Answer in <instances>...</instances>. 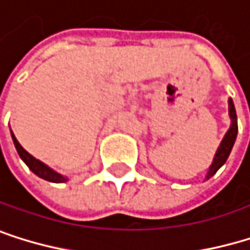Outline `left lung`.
I'll list each match as a JSON object with an SVG mask.
<instances>
[{
  "label": "left lung",
  "instance_id": "obj_1",
  "mask_svg": "<svg viewBox=\"0 0 250 250\" xmlns=\"http://www.w3.org/2000/svg\"><path fill=\"white\" fill-rule=\"evenodd\" d=\"M228 113H229V119H231V126L227 131L224 140L221 142V146L218 147V150L215 153L213 162H211V166H210V168L207 171L206 179H210L211 176H213L225 164L228 156H229V153H231V149L234 146V142H235V137H237V131H239V126H237V115H235L234 103H232L231 98L228 100Z\"/></svg>",
  "mask_w": 250,
  "mask_h": 250
}]
</instances>
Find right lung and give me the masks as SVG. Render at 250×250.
<instances>
[{
	"label": "right lung",
	"mask_w": 250,
	"mask_h": 250,
	"mask_svg": "<svg viewBox=\"0 0 250 250\" xmlns=\"http://www.w3.org/2000/svg\"><path fill=\"white\" fill-rule=\"evenodd\" d=\"M11 137H13V143H15V147H16V150H18L21 159L29 167V170H31L34 174H37L39 177H42V179H44V180H47V182H53V183H62V182H67V180H68L65 176H62V174L56 173L55 170H52L50 167H47V166L44 164V162H42V161H39V159H35L32 155H29V153L21 146V143L16 140V137H15L13 132H11Z\"/></svg>",
	"instance_id": "1"
}]
</instances>
